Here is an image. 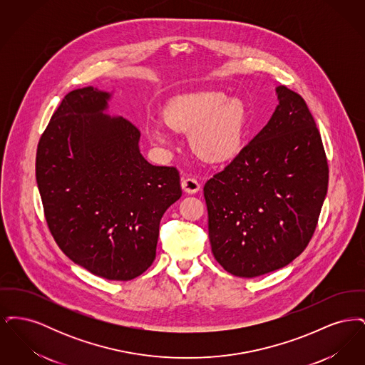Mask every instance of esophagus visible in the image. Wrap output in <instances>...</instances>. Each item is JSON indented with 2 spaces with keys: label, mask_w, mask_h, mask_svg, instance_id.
Wrapping results in <instances>:
<instances>
[{
  "label": "esophagus",
  "mask_w": 365,
  "mask_h": 365,
  "mask_svg": "<svg viewBox=\"0 0 365 365\" xmlns=\"http://www.w3.org/2000/svg\"><path fill=\"white\" fill-rule=\"evenodd\" d=\"M182 189L186 191V192H189V194H195V192L200 191L201 186H200V183L197 182V179H194V178H186V179L182 180Z\"/></svg>",
  "instance_id": "1"
}]
</instances>
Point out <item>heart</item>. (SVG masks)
Segmentation results:
<instances>
[{
  "instance_id": "b5f03b06",
  "label": "heart",
  "mask_w": 365,
  "mask_h": 365,
  "mask_svg": "<svg viewBox=\"0 0 365 365\" xmlns=\"http://www.w3.org/2000/svg\"><path fill=\"white\" fill-rule=\"evenodd\" d=\"M165 123L176 131L191 133L194 153L210 164L231 161L241 153L246 130V106L225 91L202 90L171 100L163 110ZM149 138L160 146L171 143L161 127H149Z\"/></svg>"
}]
</instances>
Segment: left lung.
<instances>
[{
	"label": "left lung",
	"mask_w": 365,
	"mask_h": 365,
	"mask_svg": "<svg viewBox=\"0 0 365 365\" xmlns=\"http://www.w3.org/2000/svg\"><path fill=\"white\" fill-rule=\"evenodd\" d=\"M277 94L269 122L204 186L212 253L240 278L277 271L305 250L329 187L308 105L286 86Z\"/></svg>",
	"instance_id": "left-lung-1"
}]
</instances>
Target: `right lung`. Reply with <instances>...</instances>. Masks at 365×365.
I'll return each mask as SVG.
<instances>
[{
    "label": "right lung",
    "mask_w": 365,
    "mask_h": 365,
    "mask_svg": "<svg viewBox=\"0 0 365 365\" xmlns=\"http://www.w3.org/2000/svg\"><path fill=\"white\" fill-rule=\"evenodd\" d=\"M110 93H68L39 139L35 176L53 238L93 275L131 280L156 259L164 212L182 195L175 167L139 152L133 123L105 113Z\"/></svg>",
    "instance_id": "obj_1"
}]
</instances>
